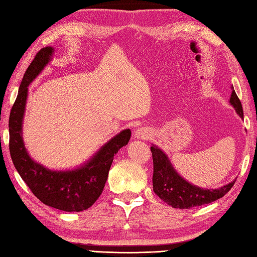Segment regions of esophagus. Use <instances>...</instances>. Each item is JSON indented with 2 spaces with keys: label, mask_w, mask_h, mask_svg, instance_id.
Listing matches in <instances>:
<instances>
[{
  "label": "esophagus",
  "mask_w": 257,
  "mask_h": 257,
  "mask_svg": "<svg viewBox=\"0 0 257 257\" xmlns=\"http://www.w3.org/2000/svg\"><path fill=\"white\" fill-rule=\"evenodd\" d=\"M134 136H135V138H137V139H148L150 136H152V134H150L148 128L142 127V128H137L135 130Z\"/></svg>",
  "instance_id": "34e87169"
}]
</instances>
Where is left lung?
Segmentation results:
<instances>
[{"label": "left lung", "instance_id": "left-lung-1", "mask_svg": "<svg viewBox=\"0 0 257 257\" xmlns=\"http://www.w3.org/2000/svg\"><path fill=\"white\" fill-rule=\"evenodd\" d=\"M229 103L233 105L240 118H244L243 107L232 85ZM153 154L154 175L153 188L158 197L174 208L188 209L213 203L222 198L233 187L236 179L217 189L202 188L184 179L170 163L168 156L156 145L150 147Z\"/></svg>", "mask_w": 257, "mask_h": 257}]
</instances>
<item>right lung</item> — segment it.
Here are the masks:
<instances>
[{
  "instance_id": "1",
  "label": "right lung",
  "mask_w": 257,
  "mask_h": 257,
  "mask_svg": "<svg viewBox=\"0 0 257 257\" xmlns=\"http://www.w3.org/2000/svg\"><path fill=\"white\" fill-rule=\"evenodd\" d=\"M54 49L40 50L25 71L9 119L10 154L15 169L35 197L63 212H82L95 203L107 182L114 155L128 144L132 132L124 129L105 143L88 162L69 170H52L31 158L24 146L22 125L28 87L52 60Z\"/></svg>"
}]
</instances>
